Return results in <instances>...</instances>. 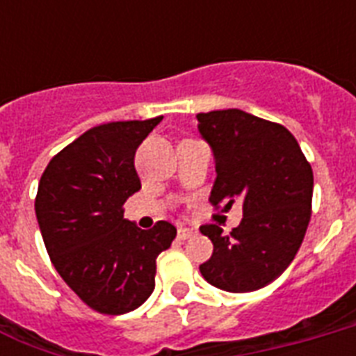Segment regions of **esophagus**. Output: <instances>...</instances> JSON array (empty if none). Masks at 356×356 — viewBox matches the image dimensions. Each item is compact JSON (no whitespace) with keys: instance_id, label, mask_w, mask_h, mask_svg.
I'll return each mask as SVG.
<instances>
[{"instance_id":"obj_1","label":"esophagus","mask_w":356,"mask_h":356,"mask_svg":"<svg viewBox=\"0 0 356 356\" xmlns=\"http://www.w3.org/2000/svg\"><path fill=\"white\" fill-rule=\"evenodd\" d=\"M194 234H195L194 229H183V227H181L177 231V238H179V240H188V238L194 236Z\"/></svg>"}]
</instances>
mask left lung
Segmentation results:
<instances>
[{
  "instance_id": "1",
  "label": "left lung",
  "mask_w": 356,
  "mask_h": 356,
  "mask_svg": "<svg viewBox=\"0 0 356 356\" xmlns=\"http://www.w3.org/2000/svg\"><path fill=\"white\" fill-rule=\"evenodd\" d=\"M197 129L216 159L211 205L240 201L243 218L231 234L201 225L214 251L201 275L225 292H254L270 284L298 254L312 214V168L284 125L238 108L200 113Z\"/></svg>"
}]
</instances>
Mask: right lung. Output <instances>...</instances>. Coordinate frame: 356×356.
I'll return each instance as SVG.
<instances>
[{
  "mask_svg": "<svg viewBox=\"0 0 356 356\" xmlns=\"http://www.w3.org/2000/svg\"><path fill=\"white\" fill-rule=\"evenodd\" d=\"M161 120L88 129L53 156L38 183L35 211L47 254L81 301L102 314H125L149 298L156 257L177 234L164 220L142 231L123 218V203L142 188L134 153Z\"/></svg>",
  "mask_w": 356,
  "mask_h": 356,
  "instance_id": "right-lung-1",
  "label": "right lung"
}]
</instances>
